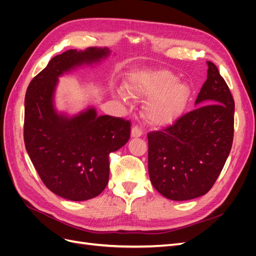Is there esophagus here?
<instances>
[{
	"label": "esophagus",
	"mask_w": 256,
	"mask_h": 256,
	"mask_svg": "<svg viewBox=\"0 0 256 256\" xmlns=\"http://www.w3.org/2000/svg\"><path fill=\"white\" fill-rule=\"evenodd\" d=\"M142 134H143L142 129L140 127L134 126L132 128V130H131V138H140L142 136Z\"/></svg>",
	"instance_id": "1"
}]
</instances>
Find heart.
Instances as JSON below:
<instances>
[{
    "label": "heart",
    "mask_w": 256,
    "mask_h": 256,
    "mask_svg": "<svg viewBox=\"0 0 256 256\" xmlns=\"http://www.w3.org/2000/svg\"><path fill=\"white\" fill-rule=\"evenodd\" d=\"M125 88L132 98H152L143 108L144 118L154 126L174 122L187 111L193 97L188 83H180L176 76L166 72H141L127 81ZM120 99H125L118 92Z\"/></svg>",
    "instance_id": "heart-1"
}]
</instances>
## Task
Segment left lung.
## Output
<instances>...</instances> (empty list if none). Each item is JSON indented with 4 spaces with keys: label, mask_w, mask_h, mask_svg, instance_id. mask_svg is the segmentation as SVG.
Wrapping results in <instances>:
<instances>
[{
    "label": "left lung",
    "mask_w": 256,
    "mask_h": 256,
    "mask_svg": "<svg viewBox=\"0 0 256 256\" xmlns=\"http://www.w3.org/2000/svg\"><path fill=\"white\" fill-rule=\"evenodd\" d=\"M207 65V80L196 100L200 108L147 136L150 182L168 200H188L206 194L233 144L234 99L216 66L212 62Z\"/></svg>",
    "instance_id": "8db88e82"
}]
</instances>
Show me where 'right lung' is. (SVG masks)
Here are the masks:
<instances>
[{
  "label": "right lung",
  "instance_id": "add662e5",
  "mask_svg": "<svg viewBox=\"0 0 256 256\" xmlns=\"http://www.w3.org/2000/svg\"><path fill=\"white\" fill-rule=\"evenodd\" d=\"M108 48L68 50L54 56L30 81L24 100V144L42 182L70 200L96 198L109 182V154L130 138V122L97 115L88 106L69 116L54 104L58 76L106 58Z\"/></svg>",
  "mask_w": 256,
  "mask_h": 256
}]
</instances>
